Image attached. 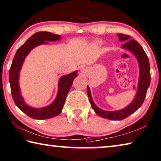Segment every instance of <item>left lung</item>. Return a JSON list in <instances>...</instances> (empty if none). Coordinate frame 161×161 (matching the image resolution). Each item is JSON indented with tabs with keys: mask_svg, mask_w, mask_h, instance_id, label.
Returning <instances> with one entry per match:
<instances>
[{
	"mask_svg": "<svg viewBox=\"0 0 161 161\" xmlns=\"http://www.w3.org/2000/svg\"><path fill=\"white\" fill-rule=\"evenodd\" d=\"M117 36L119 37L120 41H125L124 44L122 45V47L127 48L133 53L137 57V61H138L140 66V79L136 98L128 107L122 109V110L114 112L104 111L99 109L94 104L92 98L90 88L87 86L89 99H90L92 108L94 109V111L97 115L103 117V118L113 119V120H121V119H125L126 117L135 113L143 103L147 94V90L150 83V69L149 60L141 45L136 40L130 39V36L129 35L117 34Z\"/></svg>",
	"mask_w": 161,
	"mask_h": 161,
	"instance_id": "1",
	"label": "left lung"
}]
</instances>
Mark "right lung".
I'll return each instance as SVG.
<instances>
[{
  "mask_svg": "<svg viewBox=\"0 0 161 161\" xmlns=\"http://www.w3.org/2000/svg\"><path fill=\"white\" fill-rule=\"evenodd\" d=\"M59 38V35L53 34L50 32L40 31L35 33L17 50L10 68L9 82L11 85L13 99L16 105L23 113L33 119H47L59 114L62 110L66 97L72 85L73 81L77 76V72L75 71L69 75L62 76L58 81V91L57 98L52 104L44 108L35 109L30 108L27 104H25L20 94L19 75L25 57L30 51L36 46L42 44H48L47 42L48 41L58 40Z\"/></svg>",
  "mask_w": 161,
  "mask_h": 161,
  "instance_id": "1",
  "label": "right lung"
}]
</instances>
